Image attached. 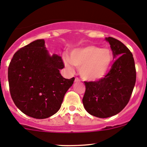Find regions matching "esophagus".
Returning a JSON list of instances; mask_svg holds the SVG:
<instances>
[{
	"mask_svg": "<svg viewBox=\"0 0 147 147\" xmlns=\"http://www.w3.org/2000/svg\"><path fill=\"white\" fill-rule=\"evenodd\" d=\"M75 82H80V79H79V78H75Z\"/></svg>",
	"mask_w": 147,
	"mask_h": 147,
	"instance_id": "obj_1",
	"label": "esophagus"
}]
</instances>
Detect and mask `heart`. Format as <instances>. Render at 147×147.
<instances>
[{
  "mask_svg": "<svg viewBox=\"0 0 147 147\" xmlns=\"http://www.w3.org/2000/svg\"><path fill=\"white\" fill-rule=\"evenodd\" d=\"M114 55L109 48L87 45L73 49L70 57L65 55V66L72 69V65L80 68V75L84 80L96 81L103 78L110 69Z\"/></svg>",
  "mask_w": 147,
  "mask_h": 147,
  "instance_id": "1",
  "label": "heart"
}]
</instances>
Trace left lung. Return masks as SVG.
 Returning a JSON list of instances; mask_svg holds the SVG:
<instances>
[{"label":"left lung","mask_w":147,"mask_h":147,"mask_svg":"<svg viewBox=\"0 0 147 147\" xmlns=\"http://www.w3.org/2000/svg\"><path fill=\"white\" fill-rule=\"evenodd\" d=\"M105 40L116 60L105 78L96 82H84L86 90L82 99L86 111L99 118H107L121 112L129 101L136 82L135 64L130 50L115 38Z\"/></svg>","instance_id":"1"}]
</instances>
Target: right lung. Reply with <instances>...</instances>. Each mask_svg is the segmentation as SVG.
<instances>
[{
    "label": "right lung",
    "instance_id": "right-lung-1",
    "mask_svg": "<svg viewBox=\"0 0 147 147\" xmlns=\"http://www.w3.org/2000/svg\"><path fill=\"white\" fill-rule=\"evenodd\" d=\"M61 57L50 55L43 39L36 40L18 50L8 67L10 92L23 113L35 119H45L60 109L75 78L65 79Z\"/></svg>",
    "mask_w": 147,
    "mask_h": 147
}]
</instances>
